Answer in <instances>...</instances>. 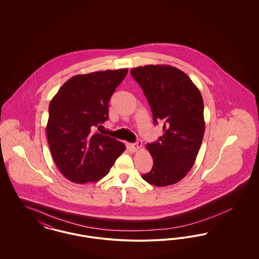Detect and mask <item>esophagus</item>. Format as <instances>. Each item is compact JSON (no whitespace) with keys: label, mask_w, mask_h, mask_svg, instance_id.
Listing matches in <instances>:
<instances>
[{"label":"esophagus","mask_w":259,"mask_h":259,"mask_svg":"<svg viewBox=\"0 0 259 259\" xmlns=\"http://www.w3.org/2000/svg\"><path fill=\"white\" fill-rule=\"evenodd\" d=\"M129 147L133 151H138L143 147V143H142V141H138L135 144H130Z\"/></svg>","instance_id":"34e87169"}]
</instances>
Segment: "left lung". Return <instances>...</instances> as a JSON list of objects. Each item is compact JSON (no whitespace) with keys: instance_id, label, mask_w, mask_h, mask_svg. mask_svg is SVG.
<instances>
[{"instance_id":"8db88e82","label":"left lung","mask_w":259,"mask_h":259,"mask_svg":"<svg viewBox=\"0 0 259 259\" xmlns=\"http://www.w3.org/2000/svg\"><path fill=\"white\" fill-rule=\"evenodd\" d=\"M130 72L148 99L154 123H164L163 135L147 145L153 166L142 178L155 186L175 185L190 171L201 148L202 95L187 74L170 65L140 66Z\"/></svg>"}]
</instances>
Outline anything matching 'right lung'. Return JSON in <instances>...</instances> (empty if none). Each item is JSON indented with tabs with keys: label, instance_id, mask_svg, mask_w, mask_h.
Here are the masks:
<instances>
[{
	"label": "right lung",
	"instance_id": "obj_1",
	"mask_svg": "<svg viewBox=\"0 0 259 259\" xmlns=\"http://www.w3.org/2000/svg\"><path fill=\"white\" fill-rule=\"evenodd\" d=\"M128 69L77 74L67 80L50 104L47 136L59 171L71 182H98L125 150L109 136L94 133L108 118L109 102Z\"/></svg>",
	"mask_w": 259,
	"mask_h": 259
}]
</instances>
